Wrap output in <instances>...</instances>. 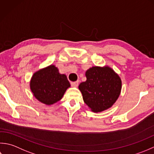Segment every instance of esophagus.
I'll use <instances>...</instances> for the list:
<instances>
[{
	"mask_svg": "<svg viewBox=\"0 0 154 154\" xmlns=\"http://www.w3.org/2000/svg\"><path fill=\"white\" fill-rule=\"evenodd\" d=\"M71 85H72V86H73V87H77L78 86V81L72 82Z\"/></svg>",
	"mask_w": 154,
	"mask_h": 154,
	"instance_id": "obj_1",
	"label": "esophagus"
}]
</instances>
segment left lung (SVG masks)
<instances>
[{
	"label": "left lung",
	"mask_w": 154,
	"mask_h": 154,
	"mask_svg": "<svg viewBox=\"0 0 154 154\" xmlns=\"http://www.w3.org/2000/svg\"><path fill=\"white\" fill-rule=\"evenodd\" d=\"M86 81L78 86L86 104L94 112L112 107L121 92L118 75L108 66H94L86 71Z\"/></svg>",
	"instance_id": "1"
}]
</instances>
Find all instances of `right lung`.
Returning a JSON list of instances; mask_svg holds the SVG:
<instances>
[{"label": "right lung", "mask_w": 154, "mask_h": 154, "mask_svg": "<svg viewBox=\"0 0 154 154\" xmlns=\"http://www.w3.org/2000/svg\"><path fill=\"white\" fill-rule=\"evenodd\" d=\"M30 86L38 101L51 105L62 99L70 84L65 74H60L54 65H51L34 73Z\"/></svg>", "instance_id": "obj_1"}]
</instances>
